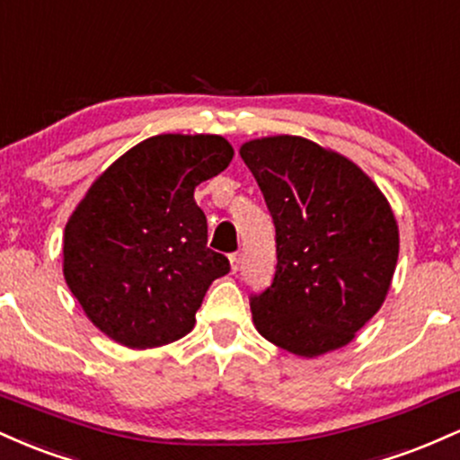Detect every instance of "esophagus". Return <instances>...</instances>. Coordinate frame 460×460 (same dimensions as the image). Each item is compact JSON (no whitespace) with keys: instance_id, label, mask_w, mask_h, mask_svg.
Returning a JSON list of instances; mask_svg holds the SVG:
<instances>
[{"instance_id":"obj_1","label":"esophagus","mask_w":460,"mask_h":460,"mask_svg":"<svg viewBox=\"0 0 460 460\" xmlns=\"http://www.w3.org/2000/svg\"><path fill=\"white\" fill-rule=\"evenodd\" d=\"M229 261H231V272H237V270H240L242 255H240V252H231V255H229Z\"/></svg>"}]
</instances>
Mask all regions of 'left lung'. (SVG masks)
<instances>
[{
	"mask_svg": "<svg viewBox=\"0 0 460 460\" xmlns=\"http://www.w3.org/2000/svg\"><path fill=\"white\" fill-rule=\"evenodd\" d=\"M240 155L277 229L272 285L251 296L257 331L309 358L350 344L398 261L387 199L355 162L300 136L244 142Z\"/></svg>",
	"mask_w": 460,
	"mask_h": 460,
	"instance_id": "left-lung-1",
	"label": "left lung"
}]
</instances>
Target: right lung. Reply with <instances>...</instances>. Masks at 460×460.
I'll use <instances>...</instances> for the list:
<instances>
[{
    "instance_id": "add662e5",
    "label": "right lung",
    "mask_w": 460,
    "mask_h": 460,
    "mask_svg": "<svg viewBox=\"0 0 460 460\" xmlns=\"http://www.w3.org/2000/svg\"><path fill=\"white\" fill-rule=\"evenodd\" d=\"M231 160L223 136L162 134L93 183L68 218L62 255L68 289L99 331L138 350L192 331L208 288L231 268L208 248L194 188Z\"/></svg>"
}]
</instances>
